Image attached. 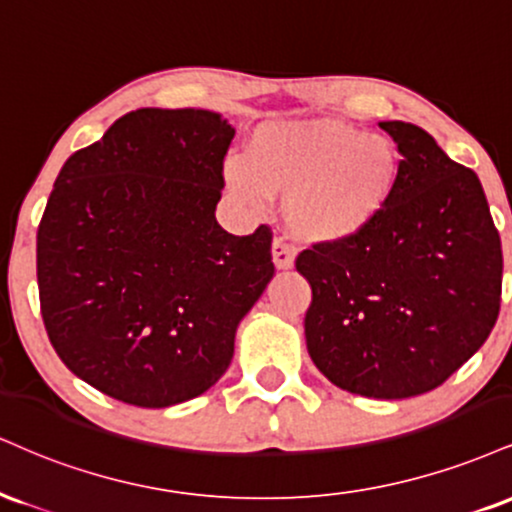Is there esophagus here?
Wrapping results in <instances>:
<instances>
[{"label": "esophagus", "instance_id": "esophagus-1", "mask_svg": "<svg viewBox=\"0 0 512 512\" xmlns=\"http://www.w3.org/2000/svg\"><path fill=\"white\" fill-rule=\"evenodd\" d=\"M272 260L276 264V269H291L293 262H295V248L291 243H288V240L274 238Z\"/></svg>", "mask_w": 512, "mask_h": 512}]
</instances>
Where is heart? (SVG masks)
<instances>
[{
    "label": "heart",
    "mask_w": 512,
    "mask_h": 512,
    "mask_svg": "<svg viewBox=\"0 0 512 512\" xmlns=\"http://www.w3.org/2000/svg\"><path fill=\"white\" fill-rule=\"evenodd\" d=\"M236 200L262 207L286 195V221L310 243L365 233L396 195L400 155L386 135L324 119L267 121L250 133L245 159L224 166Z\"/></svg>",
    "instance_id": "b5f03b06"
}]
</instances>
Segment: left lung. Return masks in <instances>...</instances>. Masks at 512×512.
Wrapping results in <instances>:
<instances>
[{
  "instance_id": "8db88e82",
  "label": "left lung",
  "mask_w": 512,
  "mask_h": 512,
  "mask_svg": "<svg viewBox=\"0 0 512 512\" xmlns=\"http://www.w3.org/2000/svg\"><path fill=\"white\" fill-rule=\"evenodd\" d=\"M400 152L386 212L295 260L310 281L307 353L338 389L398 400L441 386L482 348L501 307L503 255L484 188L415 123L381 121Z\"/></svg>"
}]
</instances>
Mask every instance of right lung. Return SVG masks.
Listing matches in <instances>:
<instances>
[{
	"label": "right lung",
	"instance_id": "obj_1",
	"mask_svg": "<svg viewBox=\"0 0 512 512\" xmlns=\"http://www.w3.org/2000/svg\"><path fill=\"white\" fill-rule=\"evenodd\" d=\"M236 128L207 109H135L61 166L38 229L40 310L85 384L138 408L205 393L274 276L272 231L214 209Z\"/></svg>",
	"mask_w": 512,
	"mask_h": 512
}]
</instances>
